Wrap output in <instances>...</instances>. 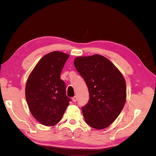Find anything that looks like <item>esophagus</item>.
<instances>
[{"mask_svg": "<svg viewBox=\"0 0 156 156\" xmlns=\"http://www.w3.org/2000/svg\"><path fill=\"white\" fill-rule=\"evenodd\" d=\"M77 97L76 96H75L74 97H73V98H72V101H73V102H76V101H77Z\"/></svg>", "mask_w": 156, "mask_h": 156, "instance_id": "esophagus-1", "label": "esophagus"}]
</instances>
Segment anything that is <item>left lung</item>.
<instances>
[{"label":"left lung","mask_w":156,"mask_h":156,"mask_svg":"<svg viewBox=\"0 0 156 156\" xmlns=\"http://www.w3.org/2000/svg\"><path fill=\"white\" fill-rule=\"evenodd\" d=\"M74 65L89 91V100L82 107L84 120L92 128H106L116 119L125 104L123 75L109 60L100 55L77 57Z\"/></svg>","instance_id":"8db88e82"}]
</instances>
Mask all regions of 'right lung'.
I'll return each instance as SVG.
<instances>
[{
	"label": "right lung",
	"mask_w": 156,
	"mask_h": 156,
	"mask_svg": "<svg viewBox=\"0 0 156 156\" xmlns=\"http://www.w3.org/2000/svg\"><path fill=\"white\" fill-rule=\"evenodd\" d=\"M69 55L53 51L42 57L27 79L25 96L32 116L46 126L56 124L71 99L66 94V84L60 79Z\"/></svg>",
	"instance_id": "right-lung-1"
}]
</instances>
